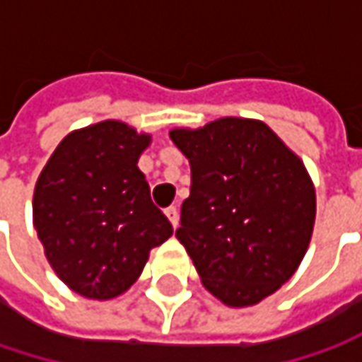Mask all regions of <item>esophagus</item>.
Segmentation results:
<instances>
[{"mask_svg":"<svg viewBox=\"0 0 362 362\" xmlns=\"http://www.w3.org/2000/svg\"><path fill=\"white\" fill-rule=\"evenodd\" d=\"M165 216L170 218L172 226L176 228V226H178V207H174V205H172V207H168V209H165Z\"/></svg>","mask_w":362,"mask_h":362,"instance_id":"obj_1","label":"esophagus"}]
</instances>
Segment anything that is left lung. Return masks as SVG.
I'll return each mask as SVG.
<instances>
[{"label": "left lung", "mask_w": 362, "mask_h": 362, "mask_svg": "<svg viewBox=\"0 0 362 362\" xmlns=\"http://www.w3.org/2000/svg\"><path fill=\"white\" fill-rule=\"evenodd\" d=\"M170 138L192 174L176 237L203 287L230 308L272 296L315 228L317 194L302 159L257 119L222 117Z\"/></svg>", "instance_id": "1"}]
</instances>
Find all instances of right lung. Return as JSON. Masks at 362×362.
Masks as SVG:
<instances>
[{"label":"right lung","instance_id":"right-lung-1","mask_svg":"<svg viewBox=\"0 0 362 362\" xmlns=\"http://www.w3.org/2000/svg\"><path fill=\"white\" fill-rule=\"evenodd\" d=\"M148 144L151 134L107 119L64 136L37 178V237L58 279L83 298L125 293L174 235L138 170Z\"/></svg>","mask_w":362,"mask_h":362}]
</instances>
